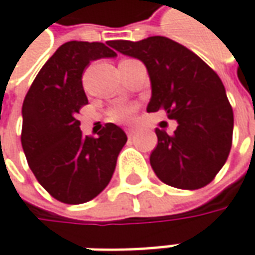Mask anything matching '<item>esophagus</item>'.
Listing matches in <instances>:
<instances>
[{
    "instance_id": "1",
    "label": "esophagus",
    "mask_w": 255,
    "mask_h": 255,
    "mask_svg": "<svg viewBox=\"0 0 255 255\" xmlns=\"http://www.w3.org/2000/svg\"><path fill=\"white\" fill-rule=\"evenodd\" d=\"M126 132H127L128 137H132V135L135 134V129H134V128H128V129H127V131H126Z\"/></svg>"
}]
</instances>
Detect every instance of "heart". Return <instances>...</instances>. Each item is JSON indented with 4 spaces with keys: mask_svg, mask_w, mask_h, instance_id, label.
Wrapping results in <instances>:
<instances>
[{
    "mask_svg": "<svg viewBox=\"0 0 255 255\" xmlns=\"http://www.w3.org/2000/svg\"><path fill=\"white\" fill-rule=\"evenodd\" d=\"M132 117H134V108L128 107V105L118 107L111 113V120L117 121V123H128L132 120Z\"/></svg>",
    "mask_w": 255,
    "mask_h": 255,
    "instance_id": "heart-1",
    "label": "heart"
}]
</instances>
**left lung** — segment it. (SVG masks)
Masks as SVG:
<instances>
[{"label":"left lung","mask_w":255,"mask_h":255,"mask_svg":"<svg viewBox=\"0 0 255 255\" xmlns=\"http://www.w3.org/2000/svg\"><path fill=\"white\" fill-rule=\"evenodd\" d=\"M108 44L147 68L151 83L147 111L164 110L177 121L172 135L156 129L157 147L150 164L158 179L186 190L206 186L225 164L232 144L234 114L219 76L199 56L167 37Z\"/></svg>","instance_id":"obj_1"}]
</instances>
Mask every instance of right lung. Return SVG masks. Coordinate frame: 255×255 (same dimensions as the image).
I'll use <instances>...</instances> for the list:
<instances>
[{
	"label": "right lung",
	"instance_id": "1",
	"mask_svg": "<svg viewBox=\"0 0 255 255\" xmlns=\"http://www.w3.org/2000/svg\"><path fill=\"white\" fill-rule=\"evenodd\" d=\"M104 43L68 41L40 69L23 102L21 144L31 172L54 199L78 205L98 196L113 177L126 132L108 123L85 137L76 115L88 104L82 73L92 62L115 57Z\"/></svg>",
	"mask_w": 255,
	"mask_h": 255
}]
</instances>
